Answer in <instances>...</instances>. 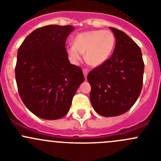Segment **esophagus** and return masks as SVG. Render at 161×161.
Returning a JSON list of instances; mask_svg holds the SVG:
<instances>
[{
    "instance_id": "1",
    "label": "esophagus",
    "mask_w": 161,
    "mask_h": 161,
    "mask_svg": "<svg viewBox=\"0 0 161 161\" xmlns=\"http://www.w3.org/2000/svg\"><path fill=\"white\" fill-rule=\"evenodd\" d=\"M82 71H83L84 76H85V78H86V79L87 75H88V73H89V69H83V70H82Z\"/></svg>"
}]
</instances>
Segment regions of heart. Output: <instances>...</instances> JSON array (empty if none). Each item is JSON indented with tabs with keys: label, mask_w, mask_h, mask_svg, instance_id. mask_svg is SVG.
<instances>
[{
	"label": "heart",
	"mask_w": 161,
	"mask_h": 161,
	"mask_svg": "<svg viewBox=\"0 0 161 161\" xmlns=\"http://www.w3.org/2000/svg\"><path fill=\"white\" fill-rule=\"evenodd\" d=\"M115 44V37L111 31L93 30L79 33L74 39V44L67 47V53L71 62L77 64L86 53L89 64L101 65L111 56Z\"/></svg>",
	"instance_id": "obj_1"
}]
</instances>
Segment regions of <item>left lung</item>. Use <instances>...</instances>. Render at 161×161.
Segmentation results:
<instances>
[{
  "label": "left lung",
  "instance_id": "left-lung-1",
  "mask_svg": "<svg viewBox=\"0 0 161 161\" xmlns=\"http://www.w3.org/2000/svg\"><path fill=\"white\" fill-rule=\"evenodd\" d=\"M110 29L116 39L113 53L87 75L92 108L104 117L118 116L129 111L140 95L143 83L140 47L124 32Z\"/></svg>",
  "mask_w": 161,
  "mask_h": 161
}]
</instances>
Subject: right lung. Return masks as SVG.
<instances>
[{
	"mask_svg": "<svg viewBox=\"0 0 161 161\" xmlns=\"http://www.w3.org/2000/svg\"><path fill=\"white\" fill-rule=\"evenodd\" d=\"M71 25H49L32 32L18 50L15 79L22 102L36 116L56 120L69 112L72 98L85 80L71 64L66 39Z\"/></svg>",
	"mask_w": 161,
	"mask_h": 161,
	"instance_id": "add662e5",
	"label": "right lung"
}]
</instances>
